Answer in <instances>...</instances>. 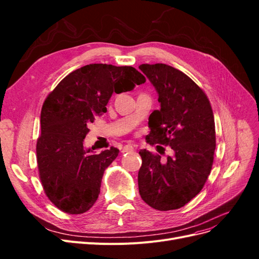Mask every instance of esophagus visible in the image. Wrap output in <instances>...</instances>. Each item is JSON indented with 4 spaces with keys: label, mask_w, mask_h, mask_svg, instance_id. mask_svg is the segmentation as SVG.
<instances>
[{
    "label": "esophagus",
    "mask_w": 259,
    "mask_h": 259,
    "mask_svg": "<svg viewBox=\"0 0 259 259\" xmlns=\"http://www.w3.org/2000/svg\"><path fill=\"white\" fill-rule=\"evenodd\" d=\"M133 150H134V147H133L132 145H125L122 148V152H132Z\"/></svg>",
    "instance_id": "esophagus-1"
}]
</instances>
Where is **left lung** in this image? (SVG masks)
Instances as JSON below:
<instances>
[{"label":"left lung","instance_id":"1","mask_svg":"<svg viewBox=\"0 0 259 259\" xmlns=\"http://www.w3.org/2000/svg\"><path fill=\"white\" fill-rule=\"evenodd\" d=\"M139 69L154 86L161 106L149 117L147 143L174 151L166 162L146 149L139 151V193L155 209H177L202 190L210 173L216 148L213 110L205 93L178 69L165 64Z\"/></svg>","mask_w":259,"mask_h":259}]
</instances>
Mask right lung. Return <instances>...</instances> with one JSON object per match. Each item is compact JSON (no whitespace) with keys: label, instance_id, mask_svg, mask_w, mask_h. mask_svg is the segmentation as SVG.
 <instances>
[{"label":"right lung","instance_id":"obj_1","mask_svg":"<svg viewBox=\"0 0 259 259\" xmlns=\"http://www.w3.org/2000/svg\"><path fill=\"white\" fill-rule=\"evenodd\" d=\"M145 82L133 67L91 64L69 73L45 99L37 167L46 195L60 210L82 214L96 202L104 171L119 149L95 154L84 148L89 125L107 111L113 93L130 92Z\"/></svg>","mask_w":259,"mask_h":259}]
</instances>
